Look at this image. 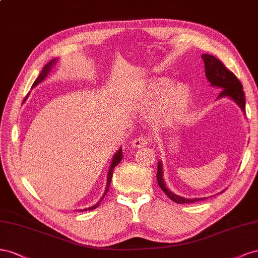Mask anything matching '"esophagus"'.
<instances>
[{
  "mask_svg": "<svg viewBox=\"0 0 258 258\" xmlns=\"http://www.w3.org/2000/svg\"><path fill=\"white\" fill-rule=\"evenodd\" d=\"M150 143V141L147 137H143V136H141V137H137V138H135L133 142H132V146L134 147V148H142V147H145V146H147Z\"/></svg>",
  "mask_w": 258,
  "mask_h": 258,
  "instance_id": "obj_1",
  "label": "esophagus"
}]
</instances>
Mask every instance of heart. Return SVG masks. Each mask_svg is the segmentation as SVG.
Returning <instances> with one entry per match:
<instances>
[{"instance_id":"obj_1","label":"heart","mask_w":258,"mask_h":258,"mask_svg":"<svg viewBox=\"0 0 258 258\" xmlns=\"http://www.w3.org/2000/svg\"><path fill=\"white\" fill-rule=\"evenodd\" d=\"M159 106L153 112L158 122H173L183 115L190 104L191 93L186 84L171 86V81L165 78H154L143 81L133 88L131 99L134 104L151 106L159 98Z\"/></svg>"}]
</instances>
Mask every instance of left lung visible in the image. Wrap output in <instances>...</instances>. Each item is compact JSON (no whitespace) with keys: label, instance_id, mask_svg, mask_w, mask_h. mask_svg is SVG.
<instances>
[{"label":"left lung","instance_id":"1","mask_svg":"<svg viewBox=\"0 0 258 258\" xmlns=\"http://www.w3.org/2000/svg\"><path fill=\"white\" fill-rule=\"evenodd\" d=\"M202 59L204 61L205 67V76H207L209 82L212 86H217L222 88V92L218 95V98L223 97H229L231 98L235 104H237L242 111H245V97L243 92V86H242L239 79L235 77L233 73L228 70L224 63L217 59L216 57L203 54ZM157 179L160 188L163 190V192L171 199L172 201L183 204V203H194L197 201H201L203 199L207 198H195V199H186L183 197H179L175 195L174 192L165 187V182L163 179V166L159 161L158 162V173H157Z\"/></svg>","mask_w":258,"mask_h":258}]
</instances>
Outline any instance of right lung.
<instances>
[{
  "mask_svg": "<svg viewBox=\"0 0 258 258\" xmlns=\"http://www.w3.org/2000/svg\"><path fill=\"white\" fill-rule=\"evenodd\" d=\"M56 59H51L48 63H46L45 66H44V68L42 69V71H41V73H40V76L38 77V79H36L35 81H34V83H33V85H32V87H34V86H36L38 85L39 83H41L42 81L45 79L46 77H47V75L49 73V71L51 70V68H53V66L56 63ZM29 95V94H28ZM28 95H27V97H28ZM27 97L25 98V100L27 99ZM24 100V101H25ZM122 160V148H120L119 150H117V152L114 154V157H113V159H112V161H111V165H110V168H109V172H108V178H107V186H106V190H105V194L102 195V198L100 199L99 200V202H97L96 204L95 205H93V207H91V208H87V209H84V210H80V212H82V211H92V210H94V209H96V208H98L99 207V204H100V202L102 201V199L105 198V196L107 195V192H108V190H109V187H110V183H111V179H112V175H113V170H114V167L120 163V161Z\"/></svg>",
  "mask_w": 258,
  "mask_h": 258,
  "instance_id": "add662e5",
  "label": "right lung"
}]
</instances>
